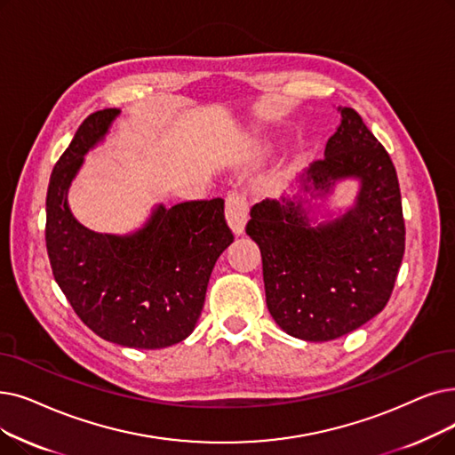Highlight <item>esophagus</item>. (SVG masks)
Here are the masks:
<instances>
[{"label":"esophagus","instance_id":"1","mask_svg":"<svg viewBox=\"0 0 455 455\" xmlns=\"http://www.w3.org/2000/svg\"><path fill=\"white\" fill-rule=\"evenodd\" d=\"M247 199L242 191H230L225 199V215L235 234H243L247 223Z\"/></svg>","mask_w":455,"mask_h":455}]
</instances>
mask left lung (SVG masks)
I'll return each mask as SVG.
<instances>
[{
    "label": "left lung",
    "instance_id": "1",
    "mask_svg": "<svg viewBox=\"0 0 455 455\" xmlns=\"http://www.w3.org/2000/svg\"><path fill=\"white\" fill-rule=\"evenodd\" d=\"M323 160L301 174L303 189L329 191L361 179L357 204L340 220L312 228L293 201L251 208L245 232L259 243L269 314L295 339L325 342L364 325L390 299L405 251L398 174L361 115L344 108Z\"/></svg>",
    "mask_w": 455,
    "mask_h": 455
}]
</instances>
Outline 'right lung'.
Here are the masks:
<instances>
[{"label": "right lung", "mask_w": 455, "mask_h": 455, "mask_svg": "<svg viewBox=\"0 0 455 455\" xmlns=\"http://www.w3.org/2000/svg\"><path fill=\"white\" fill-rule=\"evenodd\" d=\"M116 113H91L52 171L48 259L77 318L98 337L126 347H167L193 332L215 260L234 234L223 199L160 206L143 230L124 238L92 232L74 220L68 186Z\"/></svg>", "instance_id": "1"}]
</instances>
